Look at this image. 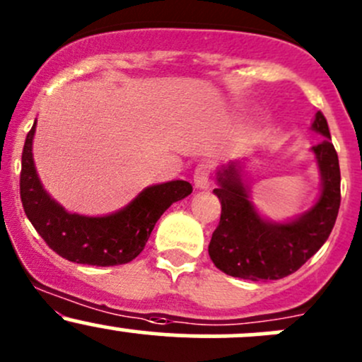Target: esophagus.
I'll use <instances>...</instances> for the list:
<instances>
[{"label": "esophagus", "instance_id": "esophagus-1", "mask_svg": "<svg viewBox=\"0 0 362 362\" xmlns=\"http://www.w3.org/2000/svg\"><path fill=\"white\" fill-rule=\"evenodd\" d=\"M211 177V165L210 163H199L194 170V185L197 189H206L210 185Z\"/></svg>", "mask_w": 362, "mask_h": 362}]
</instances>
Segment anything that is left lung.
Wrapping results in <instances>:
<instances>
[{
  "mask_svg": "<svg viewBox=\"0 0 362 362\" xmlns=\"http://www.w3.org/2000/svg\"><path fill=\"white\" fill-rule=\"evenodd\" d=\"M312 128L325 135L319 146L312 147L321 170L322 192L315 206L295 222L271 223L262 218L234 165L218 173L220 187L213 192L222 203V213L208 246L216 269L241 279H281L298 271L329 238L340 210V165L321 111Z\"/></svg>",
  "mask_w": 362,
  "mask_h": 362,
  "instance_id": "1",
  "label": "left lung"
}]
</instances>
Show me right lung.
I'll return each instance as SVG.
<instances>
[{
	"mask_svg": "<svg viewBox=\"0 0 362 362\" xmlns=\"http://www.w3.org/2000/svg\"><path fill=\"white\" fill-rule=\"evenodd\" d=\"M34 128L36 121L22 151V206L43 241L66 260L97 267L128 264L144 250L159 216L192 192L189 182L173 180L147 187L127 208L112 215L83 216L66 211L45 192L36 175Z\"/></svg>",
	"mask_w": 362,
	"mask_h": 362,
	"instance_id": "right-lung-1",
	"label": "right lung"
}]
</instances>
